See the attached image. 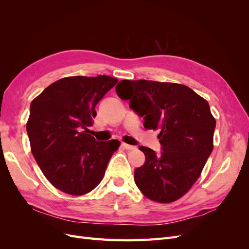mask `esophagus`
<instances>
[{
  "mask_svg": "<svg viewBox=\"0 0 249 249\" xmlns=\"http://www.w3.org/2000/svg\"><path fill=\"white\" fill-rule=\"evenodd\" d=\"M122 146H123L124 148L127 149V150H132V149H135V148H136V146H134V145H130V144H126V143H123Z\"/></svg>",
  "mask_w": 249,
  "mask_h": 249,
  "instance_id": "1",
  "label": "esophagus"
}]
</instances>
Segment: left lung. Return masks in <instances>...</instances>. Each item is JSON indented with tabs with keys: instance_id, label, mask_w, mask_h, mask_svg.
Instances as JSON below:
<instances>
[{
	"instance_id": "obj_1",
	"label": "left lung",
	"mask_w": 249,
	"mask_h": 249,
	"mask_svg": "<svg viewBox=\"0 0 249 249\" xmlns=\"http://www.w3.org/2000/svg\"><path fill=\"white\" fill-rule=\"evenodd\" d=\"M116 93L130 100L145 129L160 131V155L139 147L145 163L135 169V183L150 200H178L200 177L213 150L216 120L208 102L188 86L146 80L120 81Z\"/></svg>"
}]
</instances>
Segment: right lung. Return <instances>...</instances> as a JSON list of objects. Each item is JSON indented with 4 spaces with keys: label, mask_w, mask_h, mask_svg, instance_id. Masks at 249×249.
<instances>
[{
    "label": "right lung",
    "mask_w": 249,
    "mask_h": 249,
    "mask_svg": "<svg viewBox=\"0 0 249 249\" xmlns=\"http://www.w3.org/2000/svg\"><path fill=\"white\" fill-rule=\"evenodd\" d=\"M117 79L74 76L60 79L30 106L27 133L31 152L49 182L60 191L84 195L101 183L120 142L89 134L95 106Z\"/></svg>",
    "instance_id": "obj_1"
}]
</instances>
